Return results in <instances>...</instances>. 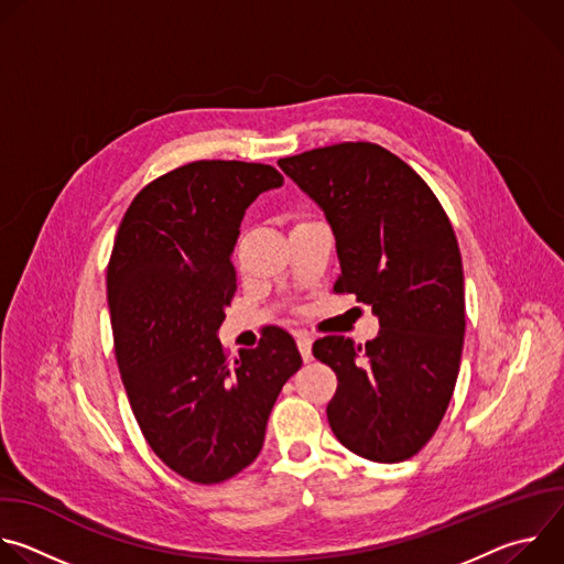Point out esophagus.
<instances>
[{"mask_svg":"<svg viewBox=\"0 0 564 564\" xmlns=\"http://www.w3.org/2000/svg\"><path fill=\"white\" fill-rule=\"evenodd\" d=\"M296 346H299V352H301L303 361H310L312 359V339H310V335H296Z\"/></svg>","mask_w":564,"mask_h":564,"instance_id":"1","label":"esophagus"}]
</instances>
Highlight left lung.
<instances>
[{"label": "left lung", "mask_w": 564, "mask_h": 564, "mask_svg": "<svg viewBox=\"0 0 564 564\" xmlns=\"http://www.w3.org/2000/svg\"><path fill=\"white\" fill-rule=\"evenodd\" d=\"M326 212L341 274L379 316V335L316 339L312 355L337 375L328 422L372 462H404L435 435L455 390L464 346V272L453 225L424 178L375 142H339L279 160Z\"/></svg>", "instance_id": "8db88e82"}]
</instances>
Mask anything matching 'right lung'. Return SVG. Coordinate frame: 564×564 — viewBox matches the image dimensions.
<instances>
[{"instance_id": "obj_1", "label": "right lung", "mask_w": 564, "mask_h": 564, "mask_svg": "<svg viewBox=\"0 0 564 564\" xmlns=\"http://www.w3.org/2000/svg\"><path fill=\"white\" fill-rule=\"evenodd\" d=\"M281 183L272 165L196 160L142 187L113 240L107 299L129 404L151 451L194 485L257 459L274 401L303 364L281 328L234 361L216 339L236 292L240 220Z\"/></svg>"}]
</instances>
